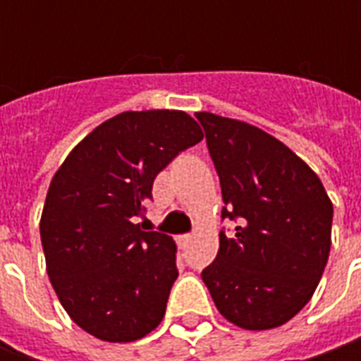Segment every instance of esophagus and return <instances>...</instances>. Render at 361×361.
Returning a JSON list of instances; mask_svg holds the SVG:
<instances>
[{
	"label": "esophagus",
	"mask_w": 361,
	"mask_h": 361,
	"mask_svg": "<svg viewBox=\"0 0 361 361\" xmlns=\"http://www.w3.org/2000/svg\"><path fill=\"white\" fill-rule=\"evenodd\" d=\"M190 239H192V235H178V239H176V241H178V245H180V247H187L188 243H190Z\"/></svg>",
	"instance_id": "obj_1"
}]
</instances>
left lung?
<instances>
[{"label":"left lung","mask_w":361,"mask_h":361,"mask_svg":"<svg viewBox=\"0 0 361 361\" xmlns=\"http://www.w3.org/2000/svg\"><path fill=\"white\" fill-rule=\"evenodd\" d=\"M223 192L215 261L201 273L216 310L245 329L283 326L312 299L331 247L334 207L317 174L267 132L197 112Z\"/></svg>","instance_id":"obj_1"}]
</instances>
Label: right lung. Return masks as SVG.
<instances>
[{"instance_id": "1", "label": "right lung", "mask_w": 361, "mask_h": 361, "mask_svg": "<svg viewBox=\"0 0 361 361\" xmlns=\"http://www.w3.org/2000/svg\"><path fill=\"white\" fill-rule=\"evenodd\" d=\"M202 140L180 110L122 112L92 130L49 183L39 235L63 310L104 341H134L159 326L178 277L173 237L142 231L152 183Z\"/></svg>"}]
</instances>
